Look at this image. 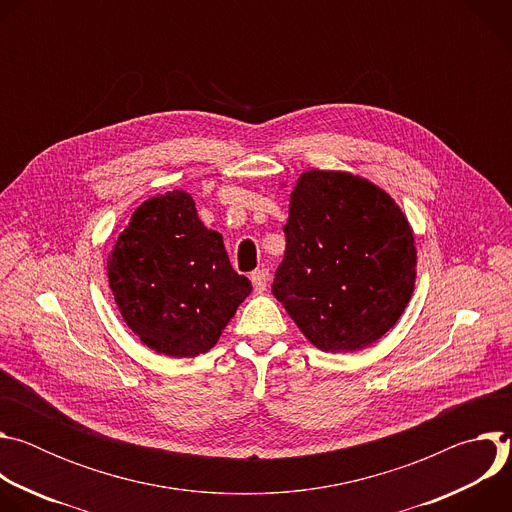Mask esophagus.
<instances>
[{"mask_svg": "<svg viewBox=\"0 0 512 512\" xmlns=\"http://www.w3.org/2000/svg\"><path fill=\"white\" fill-rule=\"evenodd\" d=\"M267 279H269V269H257L251 273V281L257 294H263L265 287H267Z\"/></svg>", "mask_w": 512, "mask_h": 512, "instance_id": "34e87169", "label": "esophagus"}]
</instances>
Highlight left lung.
I'll list each match as a JSON object with an SVG mask.
<instances>
[{
  "label": "left lung",
  "instance_id": "obj_1",
  "mask_svg": "<svg viewBox=\"0 0 512 512\" xmlns=\"http://www.w3.org/2000/svg\"><path fill=\"white\" fill-rule=\"evenodd\" d=\"M273 296L324 352H354L405 312L417 251L407 216L373 182L348 172H304L283 225Z\"/></svg>",
  "mask_w": 512,
  "mask_h": 512
}]
</instances>
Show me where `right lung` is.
Instances as JSON below:
<instances>
[{"instance_id": "obj_1", "label": "right lung", "mask_w": 512, "mask_h": 512, "mask_svg": "<svg viewBox=\"0 0 512 512\" xmlns=\"http://www.w3.org/2000/svg\"><path fill=\"white\" fill-rule=\"evenodd\" d=\"M107 275L125 324L145 346L178 358L208 352L253 289L184 190L137 206Z\"/></svg>"}]
</instances>
